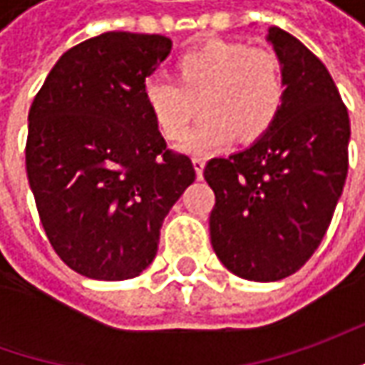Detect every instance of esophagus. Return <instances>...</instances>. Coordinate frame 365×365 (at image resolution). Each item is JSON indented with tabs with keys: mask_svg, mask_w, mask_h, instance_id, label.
<instances>
[{
	"mask_svg": "<svg viewBox=\"0 0 365 365\" xmlns=\"http://www.w3.org/2000/svg\"><path fill=\"white\" fill-rule=\"evenodd\" d=\"M192 166H195V173H197V176L201 178L205 170V158H201V156H195V158H192Z\"/></svg>",
	"mask_w": 365,
	"mask_h": 365,
	"instance_id": "1",
	"label": "esophagus"
}]
</instances>
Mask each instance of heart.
I'll use <instances>...</instances> for the list:
<instances>
[{
  "mask_svg": "<svg viewBox=\"0 0 365 365\" xmlns=\"http://www.w3.org/2000/svg\"><path fill=\"white\" fill-rule=\"evenodd\" d=\"M142 97L158 130L178 140L201 107L180 150L207 154L237 135L254 142L274 125L284 101V77L278 56L242 42L211 40L182 52L175 78H148Z\"/></svg>",
  "mask_w": 365,
  "mask_h": 365,
  "instance_id": "obj_1",
  "label": "heart"
}]
</instances>
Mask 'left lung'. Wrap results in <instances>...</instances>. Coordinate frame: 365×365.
Wrapping results in <instances>:
<instances>
[{"mask_svg": "<svg viewBox=\"0 0 365 365\" xmlns=\"http://www.w3.org/2000/svg\"><path fill=\"white\" fill-rule=\"evenodd\" d=\"M266 40L282 66L284 101L250 148L213 158L211 245L240 278L274 282L294 274L325 237L347 176L349 115L325 64L280 28Z\"/></svg>", "mask_w": 365, "mask_h": 365, "instance_id": "1", "label": "left lung"}]
</instances>
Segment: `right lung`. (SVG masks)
Returning a JSON list of instances; mask_svg holds the SVG:
<instances>
[{
	"label": "right lung",
	"instance_id": "1",
	"mask_svg": "<svg viewBox=\"0 0 365 365\" xmlns=\"http://www.w3.org/2000/svg\"><path fill=\"white\" fill-rule=\"evenodd\" d=\"M170 48L160 34L89 38L58 58L30 107L26 173L38 215L54 252L87 278L144 272L162 221L195 180L142 97Z\"/></svg>",
	"mask_w": 365,
	"mask_h": 365
}]
</instances>
